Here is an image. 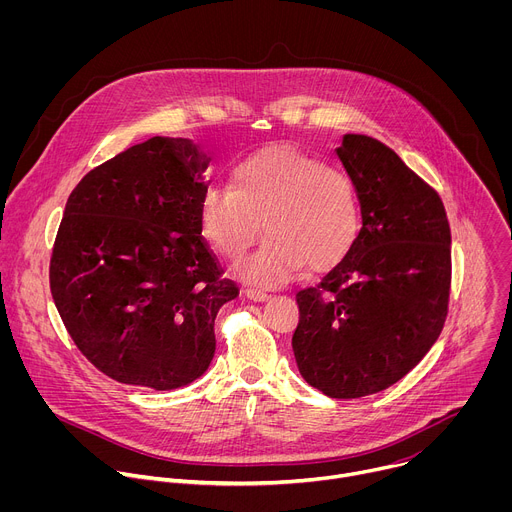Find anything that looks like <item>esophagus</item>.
<instances>
[{"instance_id":"1","label":"esophagus","mask_w":512,"mask_h":512,"mask_svg":"<svg viewBox=\"0 0 512 512\" xmlns=\"http://www.w3.org/2000/svg\"><path fill=\"white\" fill-rule=\"evenodd\" d=\"M245 296L251 300V302H267L269 296L263 294V291L259 289H245Z\"/></svg>"}]
</instances>
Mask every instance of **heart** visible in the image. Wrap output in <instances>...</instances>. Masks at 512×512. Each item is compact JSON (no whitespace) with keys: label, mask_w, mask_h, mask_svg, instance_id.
<instances>
[{"label":"heart","mask_w":512,"mask_h":512,"mask_svg":"<svg viewBox=\"0 0 512 512\" xmlns=\"http://www.w3.org/2000/svg\"><path fill=\"white\" fill-rule=\"evenodd\" d=\"M206 243L239 261L261 239V251L237 269L257 287H277L306 265L310 273L340 267L358 243L362 214L354 184L300 150L275 148L241 162L231 186H212L198 202Z\"/></svg>","instance_id":"heart-1"}]
</instances>
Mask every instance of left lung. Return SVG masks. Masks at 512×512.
Wrapping results in <instances>:
<instances>
[{"mask_svg": "<svg viewBox=\"0 0 512 512\" xmlns=\"http://www.w3.org/2000/svg\"><path fill=\"white\" fill-rule=\"evenodd\" d=\"M336 156L358 192L362 229L350 257L296 296L291 346L312 387L356 399L395 385L440 336L452 235L440 194L385 143L346 133Z\"/></svg>", "mask_w": 512, "mask_h": 512, "instance_id": "1", "label": "left lung"}]
</instances>
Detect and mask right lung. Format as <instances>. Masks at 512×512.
Listing matches in <instances>:
<instances>
[{
  "mask_svg": "<svg viewBox=\"0 0 512 512\" xmlns=\"http://www.w3.org/2000/svg\"><path fill=\"white\" fill-rule=\"evenodd\" d=\"M206 168L190 139L158 135L68 196L50 291L70 338L119 383L172 391L202 377L218 308L239 296L198 227Z\"/></svg>",
  "mask_w": 512,
  "mask_h": 512,
  "instance_id": "1",
  "label": "right lung"
}]
</instances>
